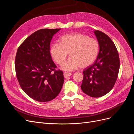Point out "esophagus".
Here are the masks:
<instances>
[{
    "instance_id": "1",
    "label": "esophagus",
    "mask_w": 134,
    "mask_h": 134,
    "mask_svg": "<svg viewBox=\"0 0 134 134\" xmlns=\"http://www.w3.org/2000/svg\"><path fill=\"white\" fill-rule=\"evenodd\" d=\"M72 75V73H70V72H64L63 73V75H64V77H65V78H67V77H69V76H71V75Z\"/></svg>"
}]
</instances>
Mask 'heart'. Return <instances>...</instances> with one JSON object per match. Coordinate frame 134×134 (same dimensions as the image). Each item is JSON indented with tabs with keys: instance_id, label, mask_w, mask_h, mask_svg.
Here are the masks:
<instances>
[{
	"instance_id": "heart-1",
	"label": "heart",
	"mask_w": 134,
	"mask_h": 134,
	"mask_svg": "<svg viewBox=\"0 0 134 134\" xmlns=\"http://www.w3.org/2000/svg\"><path fill=\"white\" fill-rule=\"evenodd\" d=\"M60 43H54L50 47L52 58L58 64H62L68 55L70 57L62 66L64 71H71L80 66L86 68L96 59L99 51L98 42L85 34L74 33L67 34L59 39Z\"/></svg>"
}]
</instances>
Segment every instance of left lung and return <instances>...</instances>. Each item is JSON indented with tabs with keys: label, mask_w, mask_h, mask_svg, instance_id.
<instances>
[{
	"label": "left lung",
	"mask_w": 134,
	"mask_h": 134,
	"mask_svg": "<svg viewBox=\"0 0 134 134\" xmlns=\"http://www.w3.org/2000/svg\"><path fill=\"white\" fill-rule=\"evenodd\" d=\"M94 33L100 49L96 61L83 70L81 87L87 95L100 97L113 88L118 79L120 59L118 50L110 38L97 30Z\"/></svg>",
	"instance_id": "8db88e82"
}]
</instances>
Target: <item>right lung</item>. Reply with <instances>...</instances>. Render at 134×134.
<instances>
[{
	"mask_svg": "<svg viewBox=\"0 0 134 134\" xmlns=\"http://www.w3.org/2000/svg\"><path fill=\"white\" fill-rule=\"evenodd\" d=\"M60 29L38 30L16 52L15 68L19 85L28 96L39 102L49 101L57 97L64 82L63 72L55 70L56 66L49 53L52 38Z\"/></svg>",
	"mask_w": 134,
	"mask_h": 134,
	"instance_id": "add662e5",
	"label": "right lung"
}]
</instances>
